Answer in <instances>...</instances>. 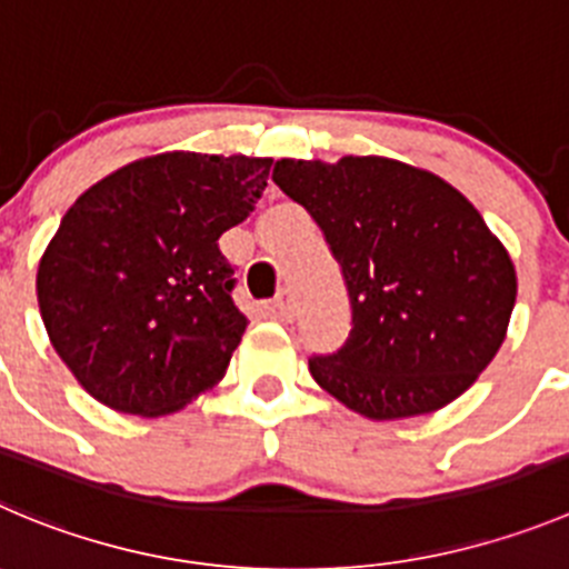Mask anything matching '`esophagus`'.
Listing matches in <instances>:
<instances>
[{
  "label": "esophagus",
  "mask_w": 569,
  "mask_h": 569,
  "mask_svg": "<svg viewBox=\"0 0 569 569\" xmlns=\"http://www.w3.org/2000/svg\"><path fill=\"white\" fill-rule=\"evenodd\" d=\"M272 309L280 320H291L295 309H291V291L289 289L278 291V297H274V302H272Z\"/></svg>",
  "instance_id": "obj_1"
}]
</instances>
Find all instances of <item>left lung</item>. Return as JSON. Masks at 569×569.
Here are the masks:
<instances>
[{"label":"left lung","instance_id":"8db88e82","mask_svg":"<svg viewBox=\"0 0 569 569\" xmlns=\"http://www.w3.org/2000/svg\"><path fill=\"white\" fill-rule=\"evenodd\" d=\"M342 269L350 333L311 353L322 390L373 421L423 416L469 390L506 339L517 272L463 193L385 157L280 159Z\"/></svg>","mask_w":569,"mask_h":569}]
</instances>
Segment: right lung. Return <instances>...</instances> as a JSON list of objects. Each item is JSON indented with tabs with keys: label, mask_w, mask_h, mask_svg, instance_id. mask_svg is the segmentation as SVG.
Returning <instances> with one entry per match:
<instances>
[{
	"label": "right lung",
	"mask_w": 569,
	"mask_h": 569,
	"mask_svg": "<svg viewBox=\"0 0 569 569\" xmlns=\"http://www.w3.org/2000/svg\"><path fill=\"white\" fill-rule=\"evenodd\" d=\"M269 168L159 153L69 207L36 286L52 348L100 405L168 416L224 376L249 322L219 238L254 210Z\"/></svg>",
	"instance_id": "right-lung-1"
}]
</instances>
